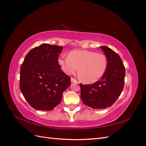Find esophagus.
<instances>
[{"instance_id":"1","label":"esophagus","mask_w":146,"mask_h":146,"mask_svg":"<svg viewBox=\"0 0 146 146\" xmlns=\"http://www.w3.org/2000/svg\"><path fill=\"white\" fill-rule=\"evenodd\" d=\"M71 82H75V83H78V82L76 80H74V78H71Z\"/></svg>"}]
</instances>
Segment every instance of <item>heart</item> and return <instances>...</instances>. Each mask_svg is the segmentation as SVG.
<instances>
[{
	"label": "heart",
	"instance_id": "b5f03b06",
	"mask_svg": "<svg viewBox=\"0 0 146 146\" xmlns=\"http://www.w3.org/2000/svg\"><path fill=\"white\" fill-rule=\"evenodd\" d=\"M58 64L67 74H75L80 67V74L83 81L89 84L98 81L103 76L107 68L106 56L88 50H74L68 56H62Z\"/></svg>",
	"mask_w": 146,
	"mask_h": 146
}]
</instances>
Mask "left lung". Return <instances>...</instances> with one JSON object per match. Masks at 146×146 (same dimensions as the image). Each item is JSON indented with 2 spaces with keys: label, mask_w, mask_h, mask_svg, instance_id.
Instances as JSON below:
<instances>
[{
  "label": "left lung",
  "mask_w": 146,
  "mask_h": 146,
  "mask_svg": "<svg viewBox=\"0 0 146 146\" xmlns=\"http://www.w3.org/2000/svg\"><path fill=\"white\" fill-rule=\"evenodd\" d=\"M107 59V68L100 80L81 87V98L93 109H103L114 104L124 87L125 68L118 54L106 46H101Z\"/></svg>",
  "instance_id": "1"
}]
</instances>
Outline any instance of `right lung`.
<instances>
[{
    "label": "right lung",
    "mask_w": 146,
    "mask_h": 146,
    "mask_svg": "<svg viewBox=\"0 0 146 146\" xmlns=\"http://www.w3.org/2000/svg\"><path fill=\"white\" fill-rule=\"evenodd\" d=\"M62 49L60 46L41 44L28 52L21 66L20 90L36 110H52L71 85L70 78L58 64Z\"/></svg>",
    "instance_id": "1"
}]
</instances>
